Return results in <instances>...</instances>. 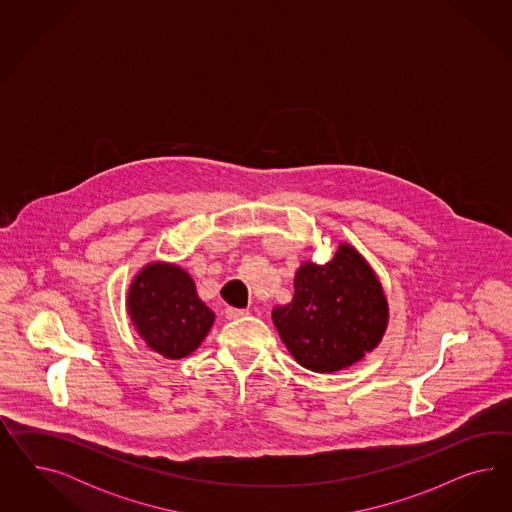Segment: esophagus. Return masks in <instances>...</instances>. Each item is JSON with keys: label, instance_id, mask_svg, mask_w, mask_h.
<instances>
[{"label": "esophagus", "instance_id": "1", "mask_svg": "<svg viewBox=\"0 0 512 512\" xmlns=\"http://www.w3.org/2000/svg\"><path fill=\"white\" fill-rule=\"evenodd\" d=\"M225 315H227V319H240V317H246V315H248V310H238V308H227V310H225Z\"/></svg>", "mask_w": 512, "mask_h": 512}]
</instances>
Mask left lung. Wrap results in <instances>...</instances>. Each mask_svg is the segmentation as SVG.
<instances>
[{
	"label": "left lung",
	"mask_w": 512,
	"mask_h": 512,
	"mask_svg": "<svg viewBox=\"0 0 512 512\" xmlns=\"http://www.w3.org/2000/svg\"><path fill=\"white\" fill-rule=\"evenodd\" d=\"M272 321L300 366L340 372L379 345L387 330V298L366 259L340 244L332 261L296 270L293 300L276 306Z\"/></svg>",
	"instance_id": "8db88e82"
}]
</instances>
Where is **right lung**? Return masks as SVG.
<instances>
[{"label":"right lung","instance_id":"1","mask_svg":"<svg viewBox=\"0 0 512 512\" xmlns=\"http://www.w3.org/2000/svg\"><path fill=\"white\" fill-rule=\"evenodd\" d=\"M127 313L146 345L171 360L193 353L216 319L191 276L171 263L140 270L127 293Z\"/></svg>","mask_w":512,"mask_h":512}]
</instances>
